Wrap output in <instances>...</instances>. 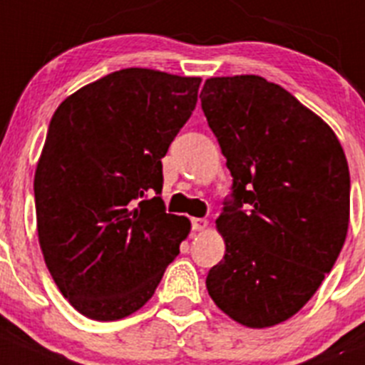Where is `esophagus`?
I'll return each mask as SVG.
<instances>
[{"label":"esophagus","instance_id":"esophagus-1","mask_svg":"<svg viewBox=\"0 0 365 365\" xmlns=\"http://www.w3.org/2000/svg\"><path fill=\"white\" fill-rule=\"evenodd\" d=\"M206 226H208V220H206V219H199V217L192 219V230H195V232H200V230H205Z\"/></svg>","mask_w":365,"mask_h":365}]
</instances>
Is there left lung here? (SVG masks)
Wrapping results in <instances>:
<instances>
[{
	"instance_id": "1",
	"label": "left lung",
	"mask_w": 365,
	"mask_h": 365,
	"mask_svg": "<svg viewBox=\"0 0 365 365\" xmlns=\"http://www.w3.org/2000/svg\"><path fill=\"white\" fill-rule=\"evenodd\" d=\"M200 105L233 177L206 287L248 327L284 322L315 295L349 226V168L333 130L259 76L206 79Z\"/></svg>"
}]
</instances>
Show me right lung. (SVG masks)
Listing matches in <instances>:
<instances>
[{
	"label": "right lung",
	"mask_w": 365,
	"mask_h": 365,
	"mask_svg": "<svg viewBox=\"0 0 365 365\" xmlns=\"http://www.w3.org/2000/svg\"><path fill=\"white\" fill-rule=\"evenodd\" d=\"M199 78L125 68L58 106L34 177L38 235L59 292L81 315L119 320L152 299L190 220L159 197L170 145Z\"/></svg>",
	"instance_id": "right-lung-1"
}]
</instances>
